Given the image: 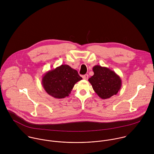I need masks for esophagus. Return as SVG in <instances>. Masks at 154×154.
Returning <instances> with one entry per match:
<instances>
[{
	"mask_svg": "<svg viewBox=\"0 0 154 154\" xmlns=\"http://www.w3.org/2000/svg\"><path fill=\"white\" fill-rule=\"evenodd\" d=\"M83 79H85V80H88V74H85L84 75H83Z\"/></svg>",
	"mask_w": 154,
	"mask_h": 154,
	"instance_id": "34e87169",
	"label": "esophagus"
}]
</instances>
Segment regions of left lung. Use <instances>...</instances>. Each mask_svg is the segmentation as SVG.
Wrapping results in <instances>:
<instances>
[{
    "label": "left lung",
    "mask_w": 154,
    "mask_h": 154,
    "mask_svg": "<svg viewBox=\"0 0 154 154\" xmlns=\"http://www.w3.org/2000/svg\"><path fill=\"white\" fill-rule=\"evenodd\" d=\"M93 71L94 75L88 81L99 97L106 99L118 93L122 86V82L115 72L99 65L94 66Z\"/></svg>",
    "instance_id": "1"
}]
</instances>
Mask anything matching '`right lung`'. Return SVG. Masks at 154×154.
<instances>
[{
    "label": "right lung",
    "instance_id": "obj_1",
    "mask_svg": "<svg viewBox=\"0 0 154 154\" xmlns=\"http://www.w3.org/2000/svg\"><path fill=\"white\" fill-rule=\"evenodd\" d=\"M82 78L78 72L67 64H61L47 72L42 78V85L46 93L56 99L69 96L74 85Z\"/></svg>",
    "mask_w": 154,
    "mask_h": 154
}]
</instances>
